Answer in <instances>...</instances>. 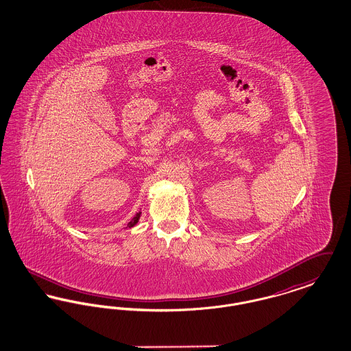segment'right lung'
Listing matches in <instances>:
<instances>
[{"mask_svg":"<svg viewBox=\"0 0 351 351\" xmlns=\"http://www.w3.org/2000/svg\"><path fill=\"white\" fill-rule=\"evenodd\" d=\"M139 217H141V212H139V213H136V215L134 216L133 219L128 223V228H133L134 225H136V222L139 221Z\"/></svg>","mask_w":351,"mask_h":351,"instance_id":"1","label":"right lung"}]
</instances>
